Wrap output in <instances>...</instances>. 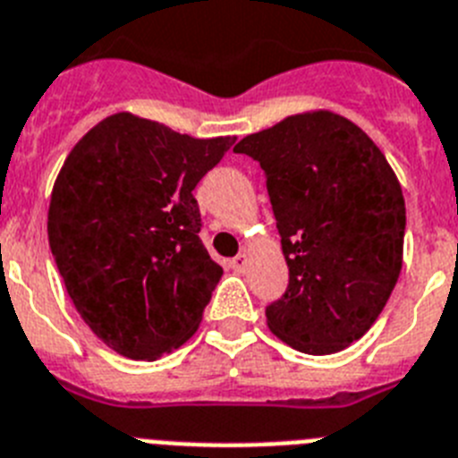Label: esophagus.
<instances>
[{
    "label": "esophagus",
    "instance_id": "esophagus-1",
    "mask_svg": "<svg viewBox=\"0 0 458 458\" xmlns=\"http://www.w3.org/2000/svg\"><path fill=\"white\" fill-rule=\"evenodd\" d=\"M246 265H249V256H246V253H237V256L230 260V267H233L234 272H244Z\"/></svg>",
    "mask_w": 458,
    "mask_h": 458
}]
</instances>
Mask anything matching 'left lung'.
Returning a JSON list of instances; mask_svg holds the SVG:
<instances>
[{"mask_svg":"<svg viewBox=\"0 0 458 458\" xmlns=\"http://www.w3.org/2000/svg\"><path fill=\"white\" fill-rule=\"evenodd\" d=\"M234 152L267 177L288 290L267 327L306 355H332L371 329L403 265L405 202L385 154L332 110L290 114Z\"/></svg>","mask_w":458,"mask_h":458,"instance_id":"obj_1","label":"left lung"}]
</instances>
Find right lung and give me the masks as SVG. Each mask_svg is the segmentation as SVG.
I'll use <instances>...</instances> for the list:
<instances>
[{
  "label": "right lung",
  "mask_w": 458,
  "mask_h": 458,
  "mask_svg": "<svg viewBox=\"0 0 458 458\" xmlns=\"http://www.w3.org/2000/svg\"><path fill=\"white\" fill-rule=\"evenodd\" d=\"M233 142L117 113L64 161L50 251L81 318L119 355L154 361L196 334L224 269L198 234L193 189Z\"/></svg>",
  "instance_id": "right-lung-1"
}]
</instances>
